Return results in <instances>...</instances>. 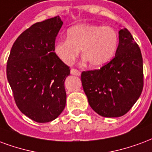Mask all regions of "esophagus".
<instances>
[{
    "mask_svg": "<svg viewBox=\"0 0 152 152\" xmlns=\"http://www.w3.org/2000/svg\"><path fill=\"white\" fill-rule=\"evenodd\" d=\"M71 74L79 76H80V72L77 70V69H75V68H72V69H71Z\"/></svg>",
    "mask_w": 152,
    "mask_h": 152,
    "instance_id": "1",
    "label": "esophagus"
}]
</instances>
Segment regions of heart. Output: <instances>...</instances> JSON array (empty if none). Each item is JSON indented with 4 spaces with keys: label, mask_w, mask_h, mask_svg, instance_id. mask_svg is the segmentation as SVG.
I'll return each instance as SVG.
<instances>
[{
    "label": "heart",
    "mask_w": 152,
    "mask_h": 152,
    "mask_svg": "<svg viewBox=\"0 0 152 152\" xmlns=\"http://www.w3.org/2000/svg\"><path fill=\"white\" fill-rule=\"evenodd\" d=\"M118 45V34L110 26L81 23L67 30V39L56 42L54 51L64 64L72 65L80 50L93 67L104 66L113 58Z\"/></svg>",
    "instance_id": "1"
}]
</instances>
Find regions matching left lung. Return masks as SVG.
<instances>
[{"instance_id": "left-lung-1", "label": "left lung", "mask_w": 152, "mask_h": 152, "mask_svg": "<svg viewBox=\"0 0 152 152\" xmlns=\"http://www.w3.org/2000/svg\"><path fill=\"white\" fill-rule=\"evenodd\" d=\"M118 34L115 57L101 69L81 73L82 86L89 105L106 118L126 114L143 88L141 50L127 29L120 30Z\"/></svg>"}]
</instances>
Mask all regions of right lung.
<instances>
[{
	"instance_id": "1",
	"label": "right lung",
	"mask_w": 152,
	"mask_h": 152,
	"mask_svg": "<svg viewBox=\"0 0 152 152\" xmlns=\"http://www.w3.org/2000/svg\"><path fill=\"white\" fill-rule=\"evenodd\" d=\"M63 22L59 16L37 22L14 42L6 74L17 106L37 122H48L64 110L69 67L54 52Z\"/></svg>"
}]
</instances>
